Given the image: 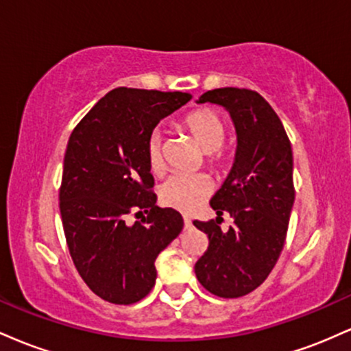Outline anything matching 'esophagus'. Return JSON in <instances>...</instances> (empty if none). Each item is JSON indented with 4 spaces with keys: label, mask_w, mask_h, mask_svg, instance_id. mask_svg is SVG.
<instances>
[{
    "label": "esophagus",
    "mask_w": 351,
    "mask_h": 351,
    "mask_svg": "<svg viewBox=\"0 0 351 351\" xmlns=\"http://www.w3.org/2000/svg\"><path fill=\"white\" fill-rule=\"evenodd\" d=\"M183 221H184V229H189V228L193 226V223H191V219H189V217L184 216Z\"/></svg>",
    "instance_id": "1"
}]
</instances>
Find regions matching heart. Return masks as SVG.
Segmentation results:
<instances>
[{"mask_svg": "<svg viewBox=\"0 0 351 351\" xmlns=\"http://www.w3.org/2000/svg\"><path fill=\"white\" fill-rule=\"evenodd\" d=\"M183 125L206 153L208 163L213 168L221 170L226 167L229 155L228 152H224L223 142L228 130L219 115L211 110H196L184 119ZM162 147V135L158 132H153L147 143V162L153 173H158L163 167ZM211 189V181L204 175H173L160 186L158 195L165 206L191 213L203 203Z\"/></svg>", "mask_w": 351, "mask_h": 351, "instance_id": "b5f03b06", "label": "heart"}]
</instances>
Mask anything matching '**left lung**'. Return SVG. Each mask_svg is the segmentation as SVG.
<instances>
[{
    "instance_id": "8db88e82",
    "label": "left lung",
    "mask_w": 351,
    "mask_h": 351,
    "mask_svg": "<svg viewBox=\"0 0 351 351\" xmlns=\"http://www.w3.org/2000/svg\"><path fill=\"white\" fill-rule=\"evenodd\" d=\"M196 102L226 108L237 147L228 178L211 198L217 219L229 213L232 224L223 231L215 221L193 223L209 239L195 274L206 291L236 299L267 279L284 247L295 198L292 147L280 119L257 92L215 88Z\"/></svg>"
}]
</instances>
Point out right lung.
<instances>
[{"instance_id": "add662e5", "label": "right lung", "mask_w": 351, "mask_h": 351, "mask_svg": "<svg viewBox=\"0 0 351 351\" xmlns=\"http://www.w3.org/2000/svg\"><path fill=\"white\" fill-rule=\"evenodd\" d=\"M189 100L186 92L119 87L71 134L60 217L75 269L100 299L130 305L148 295L156 280L155 259L183 229L178 211L155 204L147 143L160 120ZM132 210L147 216L128 225Z\"/></svg>"}]
</instances>
